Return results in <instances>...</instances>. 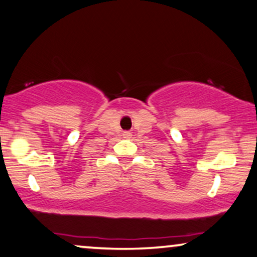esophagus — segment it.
Here are the masks:
<instances>
[{"mask_svg": "<svg viewBox=\"0 0 257 257\" xmlns=\"http://www.w3.org/2000/svg\"><path fill=\"white\" fill-rule=\"evenodd\" d=\"M131 136H132V134H131V133H129V132H124V133H123V138H131Z\"/></svg>", "mask_w": 257, "mask_h": 257, "instance_id": "34e87169", "label": "esophagus"}]
</instances>
